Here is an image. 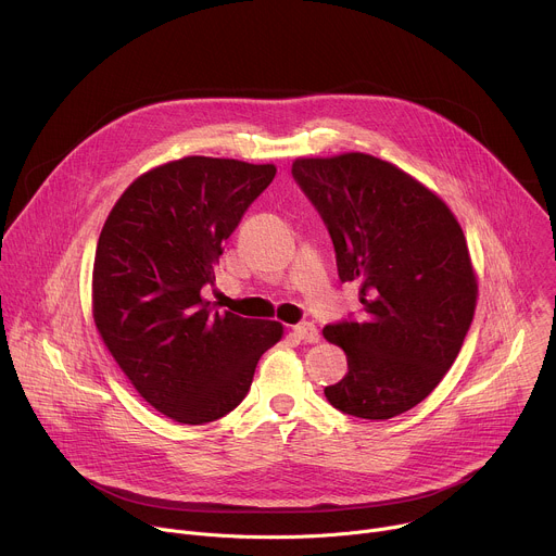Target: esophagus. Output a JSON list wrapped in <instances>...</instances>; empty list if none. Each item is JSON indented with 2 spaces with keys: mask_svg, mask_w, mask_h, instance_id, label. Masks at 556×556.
Here are the masks:
<instances>
[{
  "mask_svg": "<svg viewBox=\"0 0 556 556\" xmlns=\"http://www.w3.org/2000/svg\"><path fill=\"white\" fill-rule=\"evenodd\" d=\"M292 334L299 339V341H303V343H316L319 341V330L314 328V324H299V326H294L292 328Z\"/></svg>",
  "mask_w": 556,
  "mask_h": 556,
  "instance_id": "esophagus-1",
  "label": "esophagus"
}]
</instances>
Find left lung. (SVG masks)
<instances>
[{
	"label": "left lung",
	"instance_id": "8db88e82",
	"mask_svg": "<svg viewBox=\"0 0 556 556\" xmlns=\"http://www.w3.org/2000/svg\"><path fill=\"white\" fill-rule=\"evenodd\" d=\"M292 178L332 237L339 279L361 314L324 328L348 354L326 387L339 412L389 420L422 403L459 354L478 299L464 232L448 206L380 157H299Z\"/></svg>",
	"mask_w": 556,
	"mask_h": 556
}]
</instances>
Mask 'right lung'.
I'll list each match as a JSON object with an SVG mask.
<instances>
[{
    "label": "right lung",
    "instance_id": "1",
    "mask_svg": "<svg viewBox=\"0 0 556 556\" xmlns=\"http://www.w3.org/2000/svg\"><path fill=\"white\" fill-rule=\"evenodd\" d=\"M275 165L189 155L134 180L99 237L92 309L110 354L142 399L182 425L240 405L283 328L202 299L213 264Z\"/></svg>",
    "mask_w": 556,
    "mask_h": 556
}]
</instances>
